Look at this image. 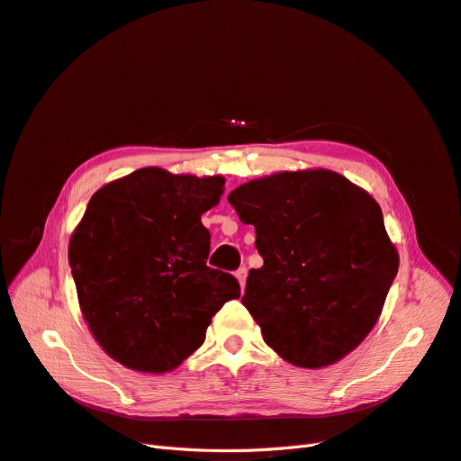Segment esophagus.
I'll return each mask as SVG.
<instances>
[{"label":"esophagus","instance_id":"esophagus-1","mask_svg":"<svg viewBox=\"0 0 461 461\" xmlns=\"http://www.w3.org/2000/svg\"><path fill=\"white\" fill-rule=\"evenodd\" d=\"M236 278H238V282H240V285H242V289H244L246 278H248V268H246V267L238 268V270H236Z\"/></svg>","mask_w":461,"mask_h":461}]
</instances>
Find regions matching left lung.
I'll use <instances>...</instances> for the list:
<instances>
[{
  "instance_id": "left-lung-1",
  "label": "left lung",
  "mask_w": 461,
  "mask_h": 461,
  "mask_svg": "<svg viewBox=\"0 0 461 461\" xmlns=\"http://www.w3.org/2000/svg\"><path fill=\"white\" fill-rule=\"evenodd\" d=\"M229 202L265 261L242 297L265 342L304 369L352 352L399 268L376 200L335 172L306 170L244 183Z\"/></svg>"
}]
</instances>
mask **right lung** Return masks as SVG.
<instances>
[{"instance_id": "obj_1", "label": "right lung", "mask_w": 461, "mask_h": 461, "mask_svg": "<svg viewBox=\"0 0 461 461\" xmlns=\"http://www.w3.org/2000/svg\"><path fill=\"white\" fill-rule=\"evenodd\" d=\"M223 183L141 168L90 198L68 259L92 335L128 369H176L204 342L215 312L240 297L232 274L206 265L200 217Z\"/></svg>"}]
</instances>
